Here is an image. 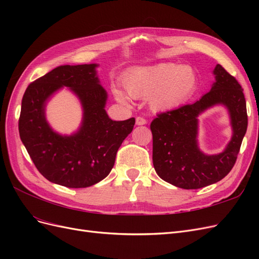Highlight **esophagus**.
<instances>
[{
	"label": "esophagus",
	"instance_id": "obj_1",
	"mask_svg": "<svg viewBox=\"0 0 259 259\" xmlns=\"http://www.w3.org/2000/svg\"><path fill=\"white\" fill-rule=\"evenodd\" d=\"M147 124V120L144 119L142 116H137L136 117V125H145Z\"/></svg>",
	"mask_w": 259,
	"mask_h": 259
}]
</instances>
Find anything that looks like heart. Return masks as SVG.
Masks as SVG:
<instances>
[{"label": "heart", "mask_w": 259, "mask_h": 259, "mask_svg": "<svg viewBox=\"0 0 259 259\" xmlns=\"http://www.w3.org/2000/svg\"><path fill=\"white\" fill-rule=\"evenodd\" d=\"M123 84L131 97H149L152 110L164 112L188 103L198 90L199 79L191 66L163 62L133 68L125 74ZM113 95L120 103H128L122 90L113 89Z\"/></svg>", "instance_id": "b5f03b06"}]
</instances>
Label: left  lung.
I'll list each match as a JSON object with an SVG mask.
<instances>
[{
  "instance_id": "left-lung-1",
  "label": "left lung",
  "mask_w": 259,
  "mask_h": 259,
  "mask_svg": "<svg viewBox=\"0 0 259 259\" xmlns=\"http://www.w3.org/2000/svg\"><path fill=\"white\" fill-rule=\"evenodd\" d=\"M213 73L215 82L200 100L160 113L150 125L156 174L183 189H199L228 175L246 133V101L241 85L221 65L215 67ZM215 104H223L229 109L233 137L223 153L207 156L197 145V116Z\"/></svg>"
}]
</instances>
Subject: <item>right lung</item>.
<instances>
[{"label": "right lung", "mask_w": 259, "mask_h": 259, "mask_svg": "<svg viewBox=\"0 0 259 259\" xmlns=\"http://www.w3.org/2000/svg\"><path fill=\"white\" fill-rule=\"evenodd\" d=\"M96 64L59 66L31 83L21 101L19 135L37 170L50 182L68 188H86L110 173L123 140L135 119L112 121L105 106L107 92L99 83ZM66 85L79 97L81 126L70 137L54 132L45 117V106Z\"/></svg>", "instance_id": "1"}]
</instances>
